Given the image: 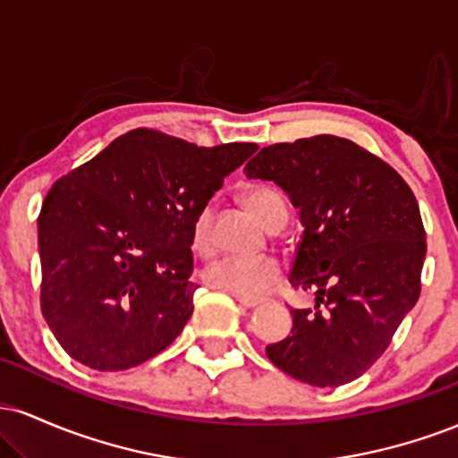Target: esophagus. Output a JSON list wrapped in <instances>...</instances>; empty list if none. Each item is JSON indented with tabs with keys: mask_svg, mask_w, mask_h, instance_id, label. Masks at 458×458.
Returning <instances> with one entry per match:
<instances>
[{
	"mask_svg": "<svg viewBox=\"0 0 458 458\" xmlns=\"http://www.w3.org/2000/svg\"><path fill=\"white\" fill-rule=\"evenodd\" d=\"M234 297H236V301H239V306H243L247 310L260 306V303H262V299H250V297H239V295H234Z\"/></svg>",
	"mask_w": 458,
	"mask_h": 458,
	"instance_id": "esophagus-1",
	"label": "esophagus"
}]
</instances>
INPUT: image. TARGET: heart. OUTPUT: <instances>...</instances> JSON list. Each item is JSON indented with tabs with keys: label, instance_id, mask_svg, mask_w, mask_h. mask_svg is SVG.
Masks as SVG:
<instances>
[{
	"label": "heart",
	"instance_id": "1",
	"mask_svg": "<svg viewBox=\"0 0 458 458\" xmlns=\"http://www.w3.org/2000/svg\"><path fill=\"white\" fill-rule=\"evenodd\" d=\"M243 202L265 228L276 217L286 215V202H284L282 193L273 187H250L243 193ZM191 247L199 256L213 254L215 241L211 204H204L193 219ZM280 262L271 256H224L202 271V280L215 291L251 299L262 295L267 288L280 280Z\"/></svg>",
	"mask_w": 458,
	"mask_h": 458
}]
</instances>
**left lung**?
Returning a JSON list of instances; mask_svg holds the SVG:
<instances>
[{"label": "left lung", "instance_id": "left-lung-1", "mask_svg": "<svg viewBox=\"0 0 458 458\" xmlns=\"http://www.w3.org/2000/svg\"><path fill=\"white\" fill-rule=\"evenodd\" d=\"M245 174L273 181L299 208L303 236L288 282L317 295L314 310H291V335L267 357L310 386L355 381L420 297L418 199L394 167L335 135L267 146Z\"/></svg>", "mask_w": 458, "mask_h": 458}]
</instances>
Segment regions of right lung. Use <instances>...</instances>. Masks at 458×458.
Returning a JSON list of instances; mask_svg holds the SVG:
<instances>
[{"instance_id":"add662e5","label":"right lung","mask_w":458,"mask_h":458,"mask_svg":"<svg viewBox=\"0 0 458 458\" xmlns=\"http://www.w3.org/2000/svg\"><path fill=\"white\" fill-rule=\"evenodd\" d=\"M256 150L135 129L51 187L38 217L40 308L72 360L127 370L174 343L198 288L193 219Z\"/></svg>"}]
</instances>
